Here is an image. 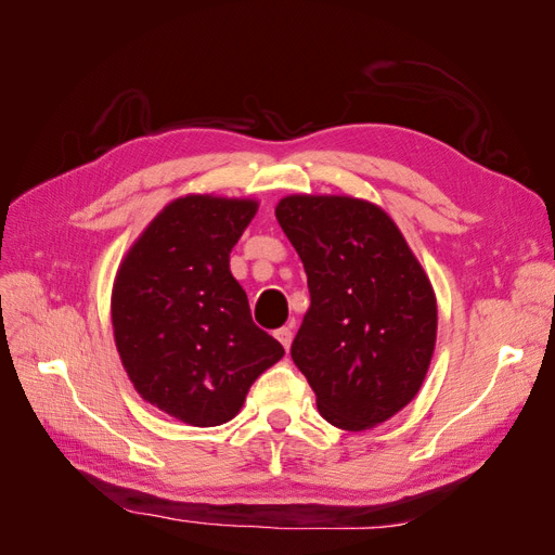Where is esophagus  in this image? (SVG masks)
Returning a JSON list of instances; mask_svg holds the SVG:
<instances>
[{
    "mask_svg": "<svg viewBox=\"0 0 555 555\" xmlns=\"http://www.w3.org/2000/svg\"><path fill=\"white\" fill-rule=\"evenodd\" d=\"M275 338L282 343V347L289 351V345H292V338H294V331H292V324L289 326H282L275 331Z\"/></svg>",
    "mask_w": 555,
    "mask_h": 555,
    "instance_id": "1",
    "label": "esophagus"
}]
</instances>
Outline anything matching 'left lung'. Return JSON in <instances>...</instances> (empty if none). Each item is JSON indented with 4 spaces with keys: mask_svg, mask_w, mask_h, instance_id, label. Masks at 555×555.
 <instances>
[{
    "mask_svg": "<svg viewBox=\"0 0 555 555\" xmlns=\"http://www.w3.org/2000/svg\"><path fill=\"white\" fill-rule=\"evenodd\" d=\"M275 217L310 289L292 359L328 424L373 428L426 379L438 335L430 280L391 217L363 198L294 194Z\"/></svg>",
    "mask_w": 555,
    "mask_h": 555,
    "instance_id": "left-lung-1",
    "label": "left lung"
}]
</instances>
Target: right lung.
Listing matches in <instances>:
<instances>
[{"instance_id":"obj_1","label":"right lung","mask_w":555,"mask_h":555,"mask_svg":"<svg viewBox=\"0 0 555 555\" xmlns=\"http://www.w3.org/2000/svg\"><path fill=\"white\" fill-rule=\"evenodd\" d=\"M255 198L171 201L117 268L111 319L133 389L180 422H231L255 379L284 357L251 322L229 255L257 215Z\"/></svg>"}]
</instances>
